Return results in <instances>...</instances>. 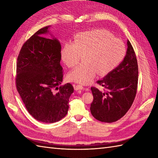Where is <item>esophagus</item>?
Wrapping results in <instances>:
<instances>
[{"label": "esophagus", "instance_id": "34e87169", "mask_svg": "<svg viewBox=\"0 0 158 158\" xmlns=\"http://www.w3.org/2000/svg\"><path fill=\"white\" fill-rule=\"evenodd\" d=\"M84 89V87H83L81 84H77L75 85V90H79V89Z\"/></svg>", "mask_w": 158, "mask_h": 158}]
</instances>
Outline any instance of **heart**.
<instances>
[{
	"mask_svg": "<svg viewBox=\"0 0 158 158\" xmlns=\"http://www.w3.org/2000/svg\"><path fill=\"white\" fill-rule=\"evenodd\" d=\"M126 55V47L122 40L110 32L96 29L77 35L73 43H67L61 52L62 60L69 68L76 66L83 56L85 63L70 72L71 81L87 84L96 73L106 75L115 69Z\"/></svg>",
	"mask_w": 158,
	"mask_h": 158,
	"instance_id": "obj_1",
	"label": "heart"
}]
</instances>
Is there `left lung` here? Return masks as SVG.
<instances>
[{"label": "left lung", "instance_id": "obj_1", "mask_svg": "<svg viewBox=\"0 0 158 158\" xmlns=\"http://www.w3.org/2000/svg\"><path fill=\"white\" fill-rule=\"evenodd\" d=\"M122 62L97 83L104 91L92 87L94 100L91 113L97 120L112 123L125 115L135 100L138 86L139 67L136 54L129 41Z\"/></svg>", "mask_w": 158, "mask_h": 158}]
</instances>
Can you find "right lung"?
Returning a JSON list of instances; mask_svg holds the SVG:
<instances>
[{"label":"right lung","mask_w":158,"mask_h":158,"mask_svg":"<svg viewBox=\"0 0 158 158\" xmlns=\"http://www.w3.org/2000/svg\"><path fill=\"white\" fill-rule=\"evenodd\" d=\"M49 26L35 32L22 45L16 64V88L28 113L43 123H54L66 116L74 92L70 83L61 85V45L43 35Z\"/></svg>","instance_id":"obj_1"}]
</instances>
